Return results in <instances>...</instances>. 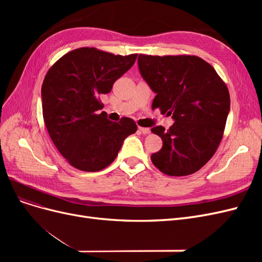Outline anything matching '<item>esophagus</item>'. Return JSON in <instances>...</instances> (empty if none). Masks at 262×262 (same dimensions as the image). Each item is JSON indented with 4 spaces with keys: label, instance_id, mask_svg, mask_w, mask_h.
<instances>
[{
    "label": "esophagus",
    "instance_id": "obj_1",
    "mask_svg": "<svg viewBox=\"0 0 262 262\" xmlns=\"http://www.w3.org/2000/svg\"><path fill=\"white\" fill-rule=\"evenodd\" d=\"M139 131L142 133V134H149V132H150V130L148 129V128H144V126H139Z\"/></svg>",
    "mask_w": 262,
    "mask_h": 262
}]
</instances>
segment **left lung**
<instances>
[{
	"label": "left lung",
	"mask_w": 262,
	"mask_h": 262,
	"mask_svg": "<svg viewBox=\"0 0 262 262\" xmlns=\"http://www.w3.org/2000/svg\"><path fill=\"white\" fill-rule=\"evenodd\" d=\"M138 64L156 94L152 109L175 120L168 130L162 125L150 130L163 141L150 160L168 176L191 175L211 160L223 138L231 106L227 86L196 55L140 54Z\"/></svg>",
	"instance_id": "1"
}]
</instances>
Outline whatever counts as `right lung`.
I'll return each instance as SVG.
<instances>
[{
  "label": "right lung",
  "mask_w": 262,
  "mask_h": 262,
  "mask_svg": "<svg viewBox=\"0 0 262 262\" xmlns=\"http://www.w3.org/2000/svg\"><path fill=\"white\" fill-rule=\"evenodd\" d=\"M137 57L84 47L63 55L47 72L41 87L43 120L53 144L73 167L106 168L124 139L137 131L133 119L113 122L98 112L104 107L100 95L112 91Z\"/></svg>",
  "instance_id": "1"
}]
</instances>
